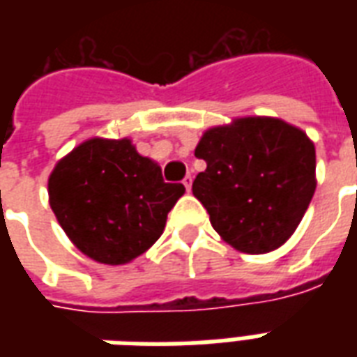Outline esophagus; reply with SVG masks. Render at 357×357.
Listing matches in <instances>:
<instances>
[{"label":"esophagus","mask_w":357,"mask_h":357,"mask_svg":"<svg viewBox=\"0 0 357 357\" xmlns=\"http://www.w3.org/2000/svg\"><path fill=\"white\" fill-rule=\"evenodd\" d=\"M191 183H193V178H191V174H189V176H185V178H183V185H185L187 193L191 191Z\"/></svg>","instance_id":"1"}]
</instances>
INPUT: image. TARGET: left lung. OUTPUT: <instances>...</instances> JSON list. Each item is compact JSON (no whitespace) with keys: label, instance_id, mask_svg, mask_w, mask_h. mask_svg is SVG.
<instances>
[{"label":"left lung","instance_id":"8db88e82","mask_svg":"<svg viewBox=\"0 0 357 357\" xmlns=\"http://www.w3.org/2000/svg\"><path fill=\"white\" fill-rule=\"evenodd\" d=\"M193 195L233 248L266 255L298 227L315 191V147L279 118L247 116L204 132Z\"/></svg>","mask_w":357,"mask_h":357}]
</instances>
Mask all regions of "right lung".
<instances>
[{
    "mask_svg": "<svg viewBox=\"0 0 357 357\" xmlns=\"http://www.w3.org/2000/svg\"><path fill=\"white\" fill-rule=\"evenodd\" d=\"M51 210L78 250L101 264L132 262L162 235L185 187L130 139H93L61 158L47 183Z\"/></svg>",
    "mask_w": 357,
    "mask_h": 357,
    "instance_id": "1",
    "label": "right lung"
}]
</instances>
